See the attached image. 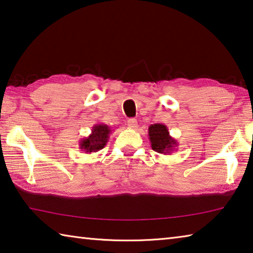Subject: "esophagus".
I'll use <instances>...</instances> for the list:
<instances>
[{
	"label": "esophagus",
	"mask_w": 253,
	"mask_h": 253,
	"mask_svg": "<svg viewBox=\"0 0 253 253\" xmlns=\"http://www.w3.org/2000/svg\"><path fill=\"white\" fill-rule=\"evenodd\" d=\"M127 125L130 128V129H136L137 126H138V124H137V121L135 118H130V119H128Z\"/></svg>",
	"instance_id": "1"
}]
</instances>
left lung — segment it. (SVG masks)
<instances>
[{"instance_id": "obj_1", "label": "left lung", "mask_w": 253, "mask_h": 253, "mask_svg": "<svg viewBox=\"0 0 253 253\" xmlns=\"http://www.w3.org/2000/svg\"><path fill=\"white\" fill-rule=\"evenodd\" d=\"M148 138L153 151L164 155H169L178 145L177 140L169 135L168 127L163 124H153L148 127Z\"/></svg>"}]
</instances>
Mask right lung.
Masks as SVG:
<instances>
[{
  "label": "right lung",
  "instance_id": "right-lung-1",
  "mask_svg": "<svg viewBox=\"0 0 253 253\" xmlns=\"http://www.w3.org/2000/svg\"><path fill=\"white\" fill-rule=\"evenodd\" d=\"M110 132L111 129L109 126L105 125V124H96L92 127L91 134L80 140L79 148L87 154L97 153L104 148L105 145L108 143Z\"/></svg>",
  "mask_w": 253,
  "mask_h": 253
}]
</instances>
